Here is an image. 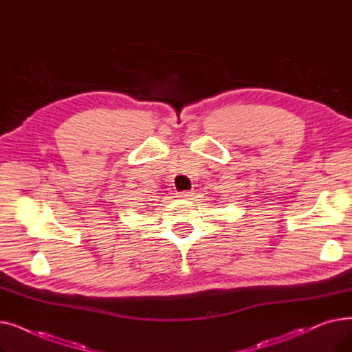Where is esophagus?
Listing matches in <instances>:
<instances>
[{"label":"esophagus","instance_id":"obj_1","mask_svg":"<svg viewBox=\"0 0 352 352\" xmlns=\"http://www.w3.org/2000/svg\"><path fill=\"white\" fill-rule=\"evenodd\" d=\"M178 197L179 198H191V197H194V191H181V192H178Z\"/></svg>","mask_w":352,"mask_h":352}]
</instances>
